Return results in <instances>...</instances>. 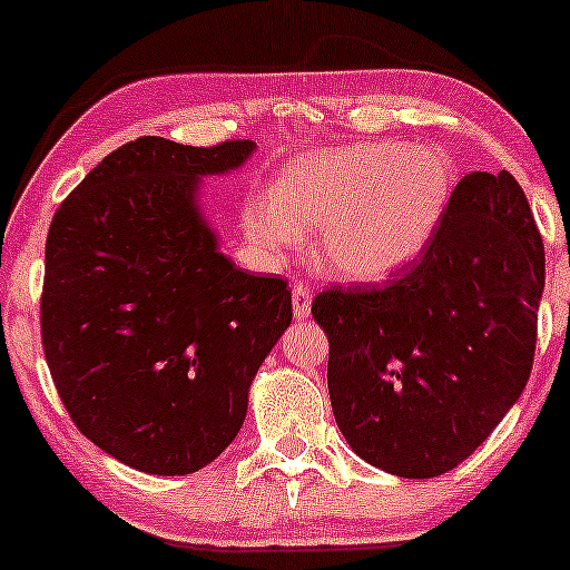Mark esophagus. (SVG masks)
Returning a JSON list of instances; mask_svg holds the SVG:
<instances>
[{"mask_svg": "<svg viewBox=\"0 0 570 570\" xmlns=\"http://www.w3.org/2000/svg\"><path fill=\"white\" fill-rule=\"evenodd\" d=\"M293 314L295 318H306L311 314V291L308 285L295 283L293 285Z\"/></svg>", "mask_w": 570, "mask_h": 570, "instance_id": "obj_1", "label": "esophagus"}]
</instances>
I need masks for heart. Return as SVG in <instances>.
Segmentation results:
<instances>
[{
	"label": "heart",
	"mask_w": 570,
	"mask_h": 570,
	"mask_svg": "<svg viewBox=\"0 0 570 570\" xmlns=\"http://www.w3.org/2000/svg\"><path fill=\"white\" fill-rule=\"evenodd\" d=\"M454 194L449 155L407 142H357L301 155L279 170L275 199L244 209L256 252L285 262L318 228L314 259L347 283H379L431 244Z\"/></svg>",
	"instance_id": "1"
}]
</instances>
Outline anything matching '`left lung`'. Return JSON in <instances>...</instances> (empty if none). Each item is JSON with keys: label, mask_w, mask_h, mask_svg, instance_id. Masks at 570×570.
Segmentation results:
<instances>
[{"label": "left lung", "mask_w": 570, "mask_h": 570, "mask_svg": "<svg viewBox=\"0 0 570 570\" xmlns=\"http://www.w3.org/2000/svg\"><path fill=\"white\" fill-rule=\"evenodd\" d=\"M542 287L544 246L519 181L474 170L410 267L318 293L332 412L355 454L412 480L462 464L524 392Z\"/></svg>", "instance_id": "obj_1"}]
</instances>
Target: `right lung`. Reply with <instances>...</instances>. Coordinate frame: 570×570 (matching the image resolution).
Returning a JSON list of instances; mask_svg holds the SVG:
<instances>
[{
	"mask_svg": "<svg viewBox=\"0 0 570 570\" xmlns=\"http://www.w3.org/2000/svg\"><path fill=\"white\" fill-rule=\"evenodd\" d=\"M254 150L139 137L51 220L41 340L53 386L80 433L139 472L191 474L220 456L291 326L287 279L238 269L197 199L202 176Z\"/></svg>",
	"mask_w": 570,
	"mask_h": 570,
	"instance_id": "add662e5",
	"label": "right lung"
}]
</instances>
